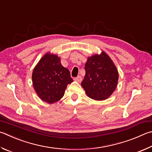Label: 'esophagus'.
<instances>
[{
    "mask_svg": "<svg viewBox=\"0 0 152 152\" xmlns=\"http://www.w3.org/2000/svg\"><path fill=\"white\" fill-rule=\"evenodd\" d=\"M74 80H75L76 82H80L82 81V77L80 76H77L76 78H74Z\"/></svg>",
    "mask_w": 152,
    "mask_h": 152,
    "instance_id": "34e87169",
    "label": "esophagus"
}]
</instances>
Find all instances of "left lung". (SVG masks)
<instances>
[{
	"label": "left lung",
	"mask_w": 152,
	"mask_h": 152,
	"mask_svg": "<svg viewBox=\"0 0 152 152\" xmlns=\"http://www.w3.org/2000/svg\"><path fill=\"white\" fill-rule=\"evenodd\" d=\"M86 74L81 86L88 97L96 100L109 98L117 86L118 72L106 52L88 57L85 64Z\"/></svg>",
	"instance_id": "obj_1"
}]
</instances>
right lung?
<instances>
[{
	"label": "right lung",
	"instance_id": "right-lung-1",
	"mask_svg": "<svg viewBox=\"0 0 152 152\" xmlns=\"http://www.w3.org/2000/svg\"><path fill=\"white\" fill-rule=\"evenodd\" d=\"M32 84L41 100L53 104L64 94L67 85L73 82L70 71L60 63L56 54L46 53L33 70Z\"/></svg>",
	"mask_w": 152,
	"mask_h": 152
}]
</instances>
